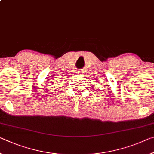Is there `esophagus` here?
<instances>
[{
	"instance_id": "1",
	"label": "esophagus",
	"mask_w": 154,
	"mask_h": 154,
	"mask_svg": "<svg viewBox=\"0 0 154 154\" xmlns=\"http://www.w3.org/2000/svg\"><path fill=\"white\" fill-rule=\"evenodd\" d=\"M83 72H84V71H83V70H77V74L82 75V73H84Z\"/></svg>"
}]
</instances>
